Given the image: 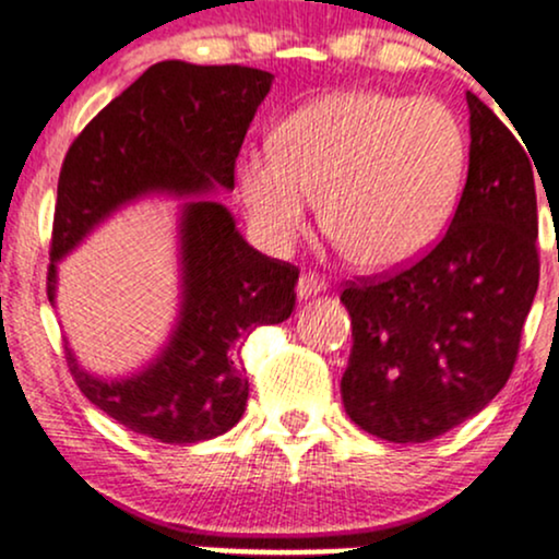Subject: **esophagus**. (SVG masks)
<instances>
[{
    "instance_id": "obj_1",
    "label": "esophagus",
    "mask_w": 559,
    "mask_h": 559,
    "mask_svg": "<svg viewBox=\"0 0 559 559\" xmlns=\"http://www.w3.org/2000/svg\"><path fill=\"white\" fill-rule=\"evenodd\" d=\"M320 292H325V281L320 278V275H299L297 281V297L299 299H307V297H318Z\"/></svg>"
}]
</instances>
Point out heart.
<instances>
[{
  "instance_id": "heart-1",
  "label": "heart",
  "mask_w": 559,
  "mask_h": 559,
  "mask_svg": "<svg viewBox=\"0 0 559 559\" xmlns=\"http://www.w3.org/2000/svg\"><path fill=\"white\" fill-rule=\"evenodd\" d=\"M467 165V133L433 96L336 92L281 123L275 146L243 152L236 186L254 236L275 254L323 223L352 260L394 271L444 234Z\"/></svg>"
}]
</instances>
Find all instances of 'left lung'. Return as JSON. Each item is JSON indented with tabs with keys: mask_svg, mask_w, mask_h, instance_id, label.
<instances>
[{
	"mask_svg": "<svg viewBox=\"0 0 559 559\" xmlns=\"http://www.w3.org/2000/svg\"><path fill=\"white\" fill-rule=\"evenodd\" d=\"M465 99L471 163L447 234L407 271L342 292L344 409L394 444L452 431L502 391L538 288L534 157L476 94Z\"/></svg>",
	"mask_w": 559,
	"mask_h": 559,
	"instance_id": "1",
	"label": "left lung"
}]
</instances>
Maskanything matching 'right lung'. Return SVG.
<instances>
[{"label": "right lung", "instance_id": "add662e5", "mask_svg": "<svg viewBox=\"0 0 559 559\" xmlns=\"http://www.w3.org/2000/svg\"><path fill=\"white\" fill-rule=\"evenodd\" d=\"M273 73L243 66L165 60L115 96L70 144L57 181L52 265L96 226L144 197L183 199L178 207L181 305L155 360L123 378L94 376L68 352L86 400L128 431L163 444L215 439L241 420L249 381L236 349L258 325L284 323L299 271L249 247L226 204L236 157Z\"/></svg>", "mask_w": 559, "mask_h": 559}]
</instances>
